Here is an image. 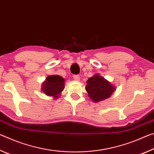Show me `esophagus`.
<instances>
[{
	"label": "esophagus",
	"mask_w": 154,
	"mask_h": 154,
	"mask_svg": "<svg viewBox=\"0 0 154 154\" xmlns=\"http://www.w3.org/2000/svg\"><path fill=\"white\" fill-rule=\"evenodd\" d=\"M73 79L75 81H79L80 79V77H79V75H73Z\"/></svg>",
	"instance_id": "esophagus-1"
}]
</instances>
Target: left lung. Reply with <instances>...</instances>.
I'll use <instances>...</instances> for the list:
<instances>
[{
	"mask_svg": "<svg viewBox=\"0 0 154 154\" xmlns=\"http://www.w3.org/2000/svg\"><path fill=\"white\" fill-rule=\"evenodd\" d=\"M85 90L91 100L96 103L110 97L115 88L105 78L95 75L88 79Z\"/></svg>",
	"mask_w": 154,
	"mask_h": 154,
	"instance_id": "obj_1",
	"label": "left lung"
}]
</instances>
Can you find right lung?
Instances as JSON below:
<instances>
[{"instance_id": "right-lung-1", "label": "right lung", "mask_w": 154, "mask_h": 154, "mask_svg": "<svg viewBox=\"0 0 154 154\" xmlns=\"http://www.w3.org/2000/svg\"><path fill=\"white\" fill-rule=\"evenodd\" d=\"M64 79L59 75H50L43 83L42 90L48 96L57 97L64 88Z\"/></svg>"}]
</instances>
